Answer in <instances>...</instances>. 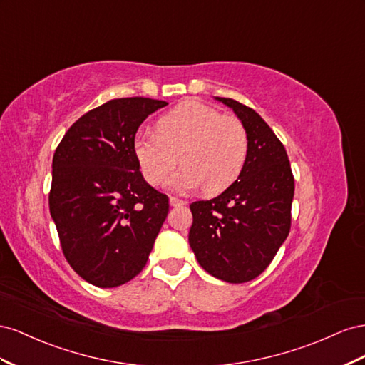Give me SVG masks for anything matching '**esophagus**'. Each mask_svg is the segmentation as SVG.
Segmentation results:
<instances>
[{
    "label": "esophagus",
    "instance_id": "34e87169",
    "mask_svg": "<svg viewBox=\"0 0 365 365\" xmlns=\"http://www.w3.org/2000/svg\"><path fill=\"white\" fill-rule=\"evenodd\" d=\"M186 202L177 199V197H170V205L171 206H183Z\"/></svg>",
    "mask_w": 365,
    "mask_h": 365
}]
</instances>
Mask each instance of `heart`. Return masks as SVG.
<instances>
[{"label": "heart", "instance_id": "b5f03b06", "mask_svg": "<svg viewBox=\"0 0 365 365\" xmlns=\"http://www.w3.org/2000/svg\"><path fill=\"white\" fill-rule=\"evenodd\" d=\"M133 151L150 185H162L180 159L183 166L168 180L171 188L188 192L205 185V191L214 194L240 175L247 158V134L238 119L190 101L163 114L155 131L138 133Z\"/></svg>", "mask_w": 365, "mask_h": 365}]
</instances>
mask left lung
I'll use <instances>...</instances> for the list:
<instances>
[{
	"instance_id": "obj_1",
	"label": "left lung",
	"mask_w": 365,
	"mask_h": 365,
	"mask_svg": "<svg viewBox=\"0 0 365 365\" xmlns=\"http://www.w3.org/2000/svg\"><path fill=\"white\" fill-rule=\"evenodd\" d=\"M247 134V158L237 180L211 200L191 203L190 246L207 274L246 283L272 262L290 229L294 175L283 143L252 108L229 98Z\"/></svg>"
}]
</instances>
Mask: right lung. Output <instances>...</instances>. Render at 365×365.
Wrapping results in <instances>:
<instances>
[{
	"mask_svg": "<svg viewBox=\"0 0 365 365\" xmlns=\"http://www.w3.org/2000/svg\"><path fill=\"white\" fill-rule=\"evenodd\" d=\"M165 106L111 99L73 123L55 151L50 214L68 264L93 286L136 277L168 215V197L145 182L133 151L140 123Z\"/></svg>",
	"mask_w": 365,
	"mask_h": 365,
	"instance_id": "obj_1",
	"label": "right lung"
}]
</instances>
